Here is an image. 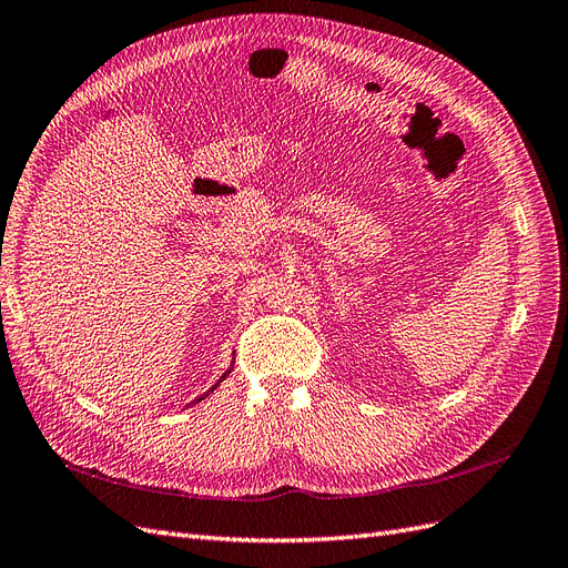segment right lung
Listing matches in <instances>:
<instances>
[{
    "label": "right lung",
    "instance_id": "obj_1",
    "mask_svg": "<svg viewBox=\"0 0 568 568\" xmlns=\"http://www.w3.org/2000/svg\"><path fill=\"white\" fill-rule=\"evenodd\" d=\"M227 374H230V372H227ZM227 374H225V376H227ZM225 376H222V379H225ZM213 388H215V386H213ZM213 388H211V390H213ZM211 390H209V393H211ZM209 393H205V395H209ZM205 395H201V398H199V400H203V398H205ZM189 405H194V403H189Z\"/></svg>",
    "mask_w": 568,
    "mask_h": 568
}]
</instances>
